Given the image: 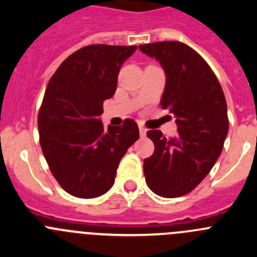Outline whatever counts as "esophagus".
Listing matches in <instances>:
<instances>
[{"mask_svg": "<svg viewBox=\"0 0 257 257\" xmlns=\"http://www.w3.org/2000/svg\"><path fill=\"white\" fill-rule=\"evenodd\" d=\"M139 133H140V136H142V138H144V136H147V128H145V127H143V126H140L139 127Z\"/></svg>", "mask_w": 257, "mask_h": 257, "instance_id": "34e87169", "label": "esophagus"}]
</instances>
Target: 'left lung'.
<instances>
[{"instance_id":"left-lung-1","label":"left lung","mask_w":257,"mask_h":257,"mask_svg":"<svg viewBox=\"0 0 257 257\" xmlns=\"http://www.w3.org/2000/svg\"><path fill=\"white\" fill-rule=\"evenodd\" d=\"M165 69L161 105L176 117L178 135L149 130L154 153L144 160L145 181L165 198L188 194L207 176L229 130L226 100L216 76L192 47L178 41L140 45Z\"/></svg>"}]
</instances>
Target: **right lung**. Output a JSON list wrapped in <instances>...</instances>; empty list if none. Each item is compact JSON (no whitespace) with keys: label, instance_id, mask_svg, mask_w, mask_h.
I'll return each mask as SVG.
<instances>
[{"label":"right lung","instance_id":"right-lung-1","mask_svg":"<svg viewBox=\"0 0 257 257\" xmlns=\"http://www.w3.org/2000/svg\"><path fill=\"white\" fill-rule=\"evenodd\" d=\"M135 50L85 46L68 56L49 81L38 112L41 149L54 178L72 196L95 198L108 192L119 161L139 139L134 119L108 130L100 121L121 65Z\"/></svg>","mask_w":257,"mask_h":257}]
</instances>
